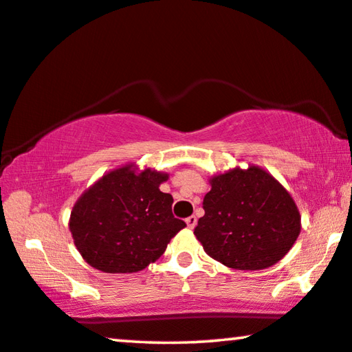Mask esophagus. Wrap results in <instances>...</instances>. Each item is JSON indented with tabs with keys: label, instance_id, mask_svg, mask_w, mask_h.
<instances>
[{
	"label": "esophagus",
	"instance_id": "1",
	"mask_svg": "<svg viewBox=\"0 0 352 352\" xmlns=\"http://www.w3.org/2000/svg\"><path fill=\"white\" fill-rule=\"evenodd\" d=\"M196 224H197V217L196 216H189V217H186V226L189 227V228H194L196 227Z\"/></svg>",
	"mask_w": 352,
	"mask_h": 352
}]
</instances>
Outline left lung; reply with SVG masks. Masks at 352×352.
I'll use <instances>...</instances> for the list:
<instances>
[{"label": "left lung", "mask_w": 352, "mask_h": 352, "mask_svg": "<svg viewBox=\"0 0 352 352\" xmlns=\"http://www.w3.org/2000/svg\"><path fill=\"white\" fill-rule=\"evenodd\" d=\"M210 185L194 235L211 258L232 270L256 271L288 254L300 233V214L270 172L236 166L211 177Z\"/></svg>", "instance_id": "obj_1"}]
</instances>
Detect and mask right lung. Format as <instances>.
<instances>
[{"label":"right lung","mask_w":352,"mask_h":352,"mask_svg":"<svg viewBox=\"0 0 352 352\" xmlns=\"http://www.w3.org/2000/svg\"><path fill=\"white\" fill-rule=\"evenodd\" d=\"M164 172L125 164L109 170L76 200L69 228L89 265L111 274L138 272L164 254L186 224L172 214Z\"/></svg>","instance_id":"add662e5"}]
</instances>
